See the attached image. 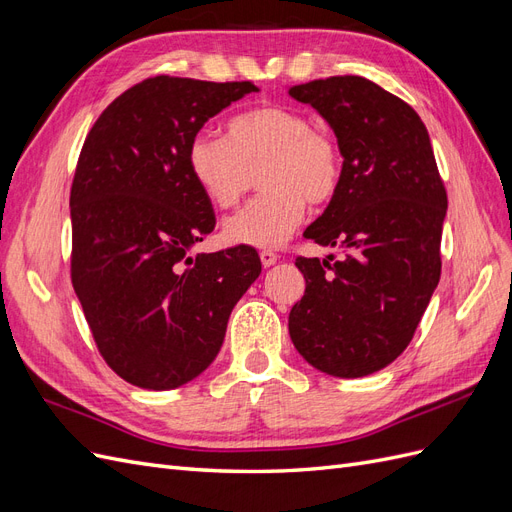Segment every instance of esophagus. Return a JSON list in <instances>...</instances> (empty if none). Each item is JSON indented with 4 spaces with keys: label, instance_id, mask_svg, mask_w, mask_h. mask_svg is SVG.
<instances>
[{
    "label": "esophagus",
    "instance_id": "obj_1",
    "mask_svg": "<svg viewBox=\"0 0 512 512\" xmlns=\"http://www.w3.org/2000/svg\"><path fill=\"white\" fill-rule=\"evenodd\" d=\"M260 262H262V267H273L277 262V254L271 252V250H262L260 252Z\"/></svg>",
    "mask_w": 512,
    "mask_h": 512
}]
</instances>
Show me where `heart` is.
Returning <instances> with one entry per match:
<instances>
[{
    "label": "heart",
    "mask_w": 512,
    "mask_h": 512,
    "mask_svg": "<svg viewBox=\"0 0 512 512\" xmlns=\"http://www.w3.org/2000/svg\"><path fill=\"white\" fill-rule=\"evenodd\" d=\"M226 132V138L198 132L188 145V168L220 209L235 207L260 179L265 194L224 222L228 243L282 245L301 224L305 203L322 207L339 192L342 149L297 108H250L232 117Z\"/></svg>",
    "instance_id": "heart-1"
}]
</instances>
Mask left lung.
Instances as JSON below:
<instances>
[{"label":"left lung","instance_id":"obj_1","mask_svg":"<svg viewBox=\"0 0 512 512\" xmlns=\"http://www.w3.org/2000/svg\"><path fill=\"white\" fill-rule=\"evenodd\" d=\"M344 158L339 192L303 235L339 247V260L299 256L303 299L288 331L303 359L337 378H361L404 352L440 282L446 190L425 123L363 76L294 85Z\"/></svg>","mask_w":512,"mask_h":512}]
</instances>
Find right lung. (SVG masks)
<instances>
[{
  "mask_svg": "<svg viewBox=\"0 0 512 512\" xmlns=\"http://www.w3.org/2000/svg\"><path fill=\"white\" fill-rule=\"evenodd\" d=\"M252 91L250 81L153 76L108 104L85 138L70 190L72 286L108 367L141 389L203 374L260 275L250 245L190 256L215 213L188 145Z\"/></svg>",
  "mask_w": 512,
  "mask_h": 512,
  "instance_id": "add662e5",
  "label": "right lung"
}]
</instances>
